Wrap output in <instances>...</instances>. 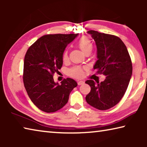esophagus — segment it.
<instances>
[{"mask_svg": "<svg viewBox=\"0 0 147 147\" xmlns=\"http://www.w3.org/2000/svg\"><path fill=\"white\" fill-rule=\"evenodd\" d=\"M77 84H78V86H80V85H82V84H84V82L82 80H80L77 82Z\"/></svg>", "mask_w": 147, "mask_h": 147, "instance_id": "esophagus-1", "label": "esophagus"}]
</instances>
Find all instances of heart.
Here are the masks:
<instances>
[{
    "instance_id": "heart-1",
    "label": "heart",
    "mask_w": 147,
    "mask_h": 147,
    "mask_svg": "<svg viewBox=\"0 0 147 147\" xmlns=\"http://www.w3.org/2000/svg\"><path fill=\"white\" fill-rule=\"evenodd\" d=\"M78 47L85 54L90 53L93 50V44H92L90 39L87 37H82L79 39L78 42ZM67 58V51H65L63 54V59L65 60ZM68 74L71 76L75 77V78H80L83 76L84 70L82 68L80 67H74L69 69Z\"/></svg>"
}]
</instances>
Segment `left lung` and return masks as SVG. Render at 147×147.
I'll return each instance as SVG.
<instances>
[{
    "mask_svg": "<svg viewBox=\"0 0 147 147\" xmlns=\"http://www.w3.org/2000/svg\"><path fill=\"white\" fill-rule=\"evenodd\" d=\"M97 48V61L93 67L98 74H103V82L86 83L91 91L86 100L89 105L100 110L115 106L123 98L132 74V63L127 48L117 36L89 30Z\"/></svg>",
    "mask_w": 147,
    "mask_h": 147,
    "instance_id": "8db88e82",
    "label": "left lung"
}]
</instances>
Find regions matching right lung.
Returning <instances> with one entry per match:
<instances>
[{
    "label": "right lung",
    "instance_id": "obj_1",
    "mask_svg": "<svg viewBox=\"0 0 147 147\" xmlns=\"http://www.w3.org/2000/svg\"><path fill=\"white\" fill-rule=\"evenodd\" d=\"M78 34H48L29 47L24 56L23 82L32 102L41 111L55 112L67 103L71 91L77 86L73 79H64L59 85L53 75L63 65L66 47Z\"/></svg>",
    "mask_w": 147,
    "mask_h": 147
}]
</instances>
